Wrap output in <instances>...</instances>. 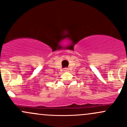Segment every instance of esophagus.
Instances as JSON below:
<instances>
[{
    "label": "esophagus",
    "mask_w": 127,
    "mask_h": 127,
    "mask_svg": "<svg viewBox=\"0 0 127 127\" xmlns=\"http://www.w3.org/2000/svg\"><path fill=\"white\" fill-rule=\"evenodd\" d=\"M63 71L64 72H68L69 71V69L68 68H65V69H64Z\"/></svg>",
    "instance_id": "34e87169"
}]
</instances>
